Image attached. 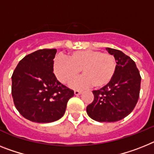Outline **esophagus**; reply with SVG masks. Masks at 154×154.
<instances>
[{
  "label": "esophagus",
  "instance_id": "obj_1",
  "mask_svg": "<svg viewBox=\"0 0 154 154\" xmlns=\"http://www.w3.org/2000/svg\"><path fill=\"white\" fill-rule=\"evenodd\" d=\"M82 93V91H79V90H75L74 91V95H79Z\"/></svg>",
  "mask_w": 154,
  "mask_h": 154
}]
</instances>
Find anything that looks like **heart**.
<instances>
[{
    "mask_svg": "<svg viewBox=\"0 0 154 154\" xmlns=\"http://www.w3.org/2000/svg\"><path fill=\"white\" fill-rule=\"evenodd\" d=\"M117 63L113 55L95 50H80L69 53L67 58L57 55L53 61V70L59 81L68 84L79 74L84 76L73 81V88H96L107 85L116 73Z\"/></svg>",
    "mask_w": 154,
    "mask_h": 154,
    "instance_id": "1",
    "label": "heart"
}]
</instances>
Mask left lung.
I'll return each instance as SVG.
<instances>
[{"instance_id":"obj_1","label":"left lung","mask_w":154,"mask_h":154,"mask_svg":"<svg viewBox=\"0 0 154 154\" xmlns=\"http://www.w3.org/2000/svg\"><path fill=\"white\" fill-rule=\"evenodd\" d=\"M106 50L116 60V73L108 85L92 91L94 100L86 110L95 121L115 122L127 117L135 108L139 97L141 77L135 62L125 53L110 48Z\"/></svg>"}]
</instances>
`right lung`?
<instances>
[{"instance_id": "obj_1", "label": "right lung", "mask_w": 154, "mask_h": 154, "mask_svg": "<svg viewBox=\"0 0 154 154\" xmlns=\"http://www.w3.org/2000/svg\"><path fill=\"white\" fill-rule=\"evenodd\" d=\"M56 49H41L19 62L11 77V95L17 110L37 123H51L63 117L73 90L53 73Z\"/></svg>"}]
</instances>
